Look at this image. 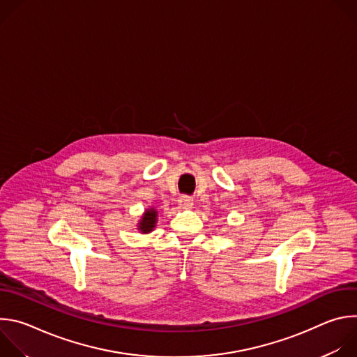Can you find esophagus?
<instances>
[{
  "label": "esophagus",
  "instance_id": "34e87169",
  "mask_svg": "<svg viewBox=\"0 0 357 357\" xmlns=\"http://www.w3.org/2000/svg\"><path fill=\"white\" fill-rule=\"evenodd\" d=\"M178 205L181 209H192L193 208V199L189 196H181L178 199Z\"/></svg>",
  "mask_w": 357,
  "mask_h": 357
}]
</instances>
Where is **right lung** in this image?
Listing matches in <instances>:
<instances>
[{
    "instance_id": "right-lung-1",
    "label": "right lung",
    "mask_w": 357,
    "mask_h": 357,
    "mask_svg": "<svg viewBox=\"0 0 357 357\" xmlns=\"http://www.w3.org/2000/svg\"><path fill=\"white\" fill-rule=\"evenodd\" d=\"M158 222V212L154 208H148L144 211L141 219L137 223V230L142 234H148L155 229Z\"/></svg>"
}]
</instances>
